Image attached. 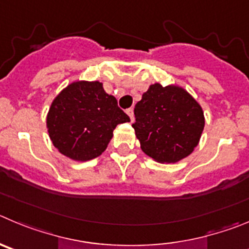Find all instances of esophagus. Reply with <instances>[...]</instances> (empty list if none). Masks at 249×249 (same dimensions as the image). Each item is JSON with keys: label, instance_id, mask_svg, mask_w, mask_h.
<instances>
[{"label": "esophagus", "instance_id": "obj_1", "mask_svg": "<svg viewBox=\"0 0 249 249\" xmlns=\"http://www.w3.org/2000/svg\"><path fill=\"white\" fill-rule=\"evenodd\" d=\"M126 114H127V115H129L130 122L133 123V122H134V110H133V108L127 109V110H126Z\"/></svg>", "mask_w": 249, "mask_h": 249}]
</instances>
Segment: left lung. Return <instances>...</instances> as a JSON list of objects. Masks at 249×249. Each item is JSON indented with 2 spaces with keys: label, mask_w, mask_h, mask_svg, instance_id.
<instances>
[{
  "label": "left lung",
  "mask_w": 249,
  "mask_h": 249,
  "mask_svg": "<svg viewBox=\"0 0 249 249\" xmlns=\"http://www.w3.org/2000/svg\"><path fill=\"white\" fill-rule=\"evenodd\" d=\"M135 135L141 150L160 163L187 158L200 142L205 127L201 105L180 86L151 84L136 103Z\"/></svg>",
  "instance_id": "1"
}]
</instances>
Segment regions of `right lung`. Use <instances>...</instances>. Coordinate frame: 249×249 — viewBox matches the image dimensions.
Instances as JSON below:
<instances>
[{
	"label": "right lung",
	"instance_id": "right-lung-1",
	"mask_svg": "<svg viewBox=\"0 0 249 249\" xmlns=\"http://www.w3.org/2000/svg\"><path fill=\"white\" fill-rule=\"evenodd\" d=\"M127 122L130 118L105 93L103 83L77 80L53 99L47 130L62 155L84 162L102 155L116 125Z\"/></svg>",
	"mask_w": 249,
	"mask_h": 249
}]
</instances>
